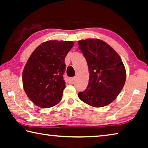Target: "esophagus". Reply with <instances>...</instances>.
Listing matches in <instances>:
<instances>
[{
	"label": "esophagus",
	"mask_w": 148,
	"mask_h": 148,
	"mask_svg": "<svg viewBox=\"0 0 148 148\" xmlns=\"http://www.w3.org/2000/svg\"><path fill=\"white\" fill-rule=\"evenodd\" d=\"M75 78H76V77H71V78H69V81L71 82H73L74 80H75Z\"/></svg>",
	"instance_id": "esophagus-1"
}]
</instances>
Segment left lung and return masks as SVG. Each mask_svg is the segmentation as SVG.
I'll return each instance as SVG.
<instances>
[{"label":"left lung","instance_id":"obj_1","mask_svg":"<svg viewBox=\"0 0 148 148\" xmlns=\"http://www.w3.org/2000/svg\"><path fill=\"white\" fill-rule=\"evenodd\" d=\"M78 46L89 71L88 86L79 92V98L93 107L106 106L116 99L125 85L126 71L121 57L111 46L98 39L78 41Z\"/></svg>","mask_w":148,"mask_h":148}]
</instances>
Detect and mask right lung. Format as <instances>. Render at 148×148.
I'll return each instance as SVG.
<instances>
[{
  "label": "right lung",
  "mask_w": 148,
  "mask_h": 148,
  "mask_svg": "<svg viewBox=\"0 0 148 148\" xmlns=\"http://www.w3.org/2000/svg\"><path fill=\"white\" fill-rule=\"evenodd\" d=\"M74 46L72 41L49 40L40 45L27 61L23 85L27 97L40 108H49L61 101L65 82V57Z\"/></svg>",
  "instance_id": "right-lung-1"
}]
</instances>
